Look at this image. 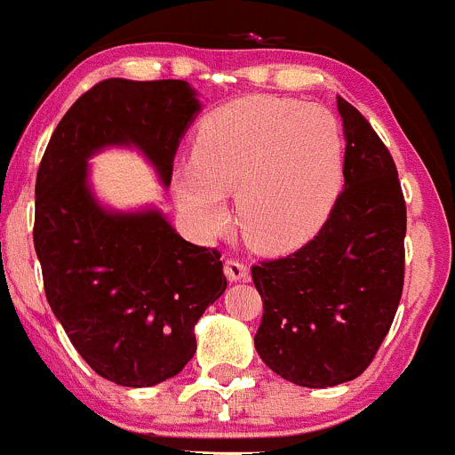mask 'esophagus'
I'll use <instances>...</instances> for the list:
<instances>
[{"mask_svg":"<svg viewBox=\"0 0 455 455\" xmlns=\"http://www.w3.org/2000/svg\"><path fill=\"white\" fill-rule=\"evenodd\" d=\"M224 275L228 277V282H246L251 277V270L244 261L227 259L224 261Z\"/></svg>","mask_w":455,"mask_h":455,"instance_id":"1","label":"esophagus"}]
</instances>
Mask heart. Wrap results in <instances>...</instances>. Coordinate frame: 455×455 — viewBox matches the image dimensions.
Here are the masks:
<instances>
[{
  "label": "heart",
  "instance_id": "b5f03b06",
  "mask_svg": "<svg viewBox=\"0 0 455 455\" xmlns=\"http://www.w3.org/2000/svg\"><path fill=\"white\" fill-rule=\"evenodd\" d=\"M341 182L337 118L283 99H246L215 112L200 125L194 156L173 172L178 206L202 235L227 227V191H237L242 231L270 251L313 237Z\"/></svg>",
  "mask_w": 455,
  "mask_h": 455
}]
</instances>
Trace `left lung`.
Listing matches in <instances>:
<instances>
[{"mask_svg":"<svg viewBox=\"0 0 455 455\" xmlns=\"http://www.w3.org/2000/svg\"><path fill=\"white\" fill-rule=\"evenodd\" d=\"M346 185L319 233L253 266L264 301L255 350L301 387L363 374L389 332L405 282L407 209L396 164L363 114L337 96Z\"/></svg>","mask_w":455,"mask_h":455,"instance_id":"1","label":"left lung"}]
</instances>
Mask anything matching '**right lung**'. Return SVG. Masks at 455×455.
Returning a JSON list of instances; mask_svg holds the SVG:
<instances>
[{
    "label": "right lung",
    "mask_w": 455,
    "mask_h": 455,
    "mask_svg": "<svg viewBox=\"0 0 455 455\" xmlns=\"http://www.w3.org/2000/svg\"><path fill=\"white\" fill-rule=\"evenodd\" d=\"M198 112L187 81L105 79L68 109L36 172L32 235L48 304L85 363L123 387H151L189 363L196 323L227 277L218 249L182 240L158 209H103L87 158L136 147L169 185Z\"/></svg>",
    "instance_id": "1"
}]
</instances>
